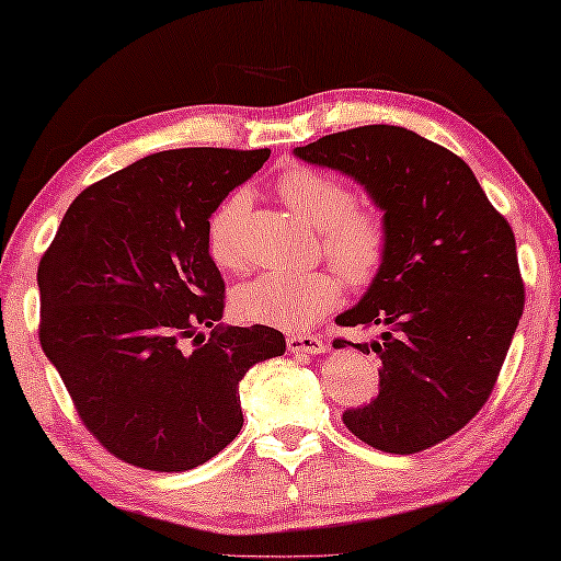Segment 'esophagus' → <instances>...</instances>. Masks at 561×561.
<instances>
[{"mask_svg":"<svg viewBox=\"0 0 561 561\" xmlns=\"http://www.w3.org/2000/svg\"><path fill=\"white\" fill-rule=\"evenodd\" d=\"M288 351L290 353H300V355H320L328 351L325 341L320 335H310V333H293L288 337Z\"/></svg>","mask_w":561,"mask_h":561,"instance_id":"34e87169","label":"esophagus"}]
</instances>
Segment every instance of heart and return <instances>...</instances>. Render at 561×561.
Masks as SVG:
<instances>
[{"label":"heart","instance_id":"b5f03b06","mask_svg":"<svg viewBox=\"0 0 561 561\" xmlns=\"http://www.w3.org/2000/svg\"><path fill=\"white\" fill-rule=\"evenodd\" d=\"M286 204L318 228L320 253L353 288L378 278L388 259V226L378 208L357 206L347 183L333 173L290 167L275 181ZM248 194L233 191L208 218L206 243L218 268L238 271L245 263L243 224ZM341 300V280L330 271H268L233 290V313L245 323L300 330L316 325Z\"/></svg>","mask_w":561,"mask_h":561}]
</instances>
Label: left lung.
<instances>
[{
  "mask_svg": "<svg viewBox=\"0 0 561 561\" xmlns=\"http://www.w3.org/2000/svg\"><path fill=\"white\" fill-rule=\"evenodd\" d=\"M293 153L355 179L388 226L382 271L335 318L382 330L355 345L380 357L378 398L345 410L343 422L392 455L443 443L488 402L522 318L525 283L510 224L460 156L410 128H347Z\"/></svg>",
  "mask_w": 561,
  "mask_h": 561,
  "instance_id": "1",
  "label": "left lung"
}]
</instances>
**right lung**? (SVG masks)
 <instances>
[{"label": "right lung", "mask_w": 561, "mask_h": 561, "mask_svg": "<svg viewBox=\"0 0 561 561\" xmlns=\"http://www.w3.org/2000/svg\"><path fill=\"white\" fill-rule=\"evenodd\" d=\"M268 156H146L81 191L42 255V351L118 460L153 472L208 462L243 427L238 382L286 353L280 330L218 323L226 286L206 243L210 214Z\"/></svg>", "instance_id": "1"}]
</instances>
